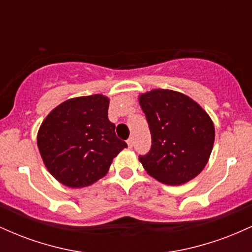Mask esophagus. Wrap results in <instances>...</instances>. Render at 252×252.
<instances>
[{"label": "esophagus", "mask_w": 252, "mask_h": 252, "mask_svg": "<svg viewBox=\"0 0 252 252\" xmlns=\"http://www.w3.org/2000/svg\"><path fill=\"white\" fill-rule=\"evenodd\" d=\"M126 144H128L129 148H132V146H134V141H132V138L130 137L128 141H126Z\"/></svg>", "instance_id": "1"}]
</instances>
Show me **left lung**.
Here are the masks:
<instances>
[{"label": "left lung", "instance_id": "1", "mask_svg": "<svg viewBox=\"0 0 252 252\" xmlns=\"http://www.w3.org/2000/svg\"><path fill=\"white\" fill-rule=\"evenodd\" d=\"M152 134V148L138 160L150 176L178 186L194 179L206 163L215 143V124L192 98L154 89L138 97Z\"/></svg>", "mask_w": 252, "mask_h": 252}]
</instances>
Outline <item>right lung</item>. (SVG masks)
I'll use <instances>...</instances> for the list:
<instances>
[{
    "label": "right lung",
    "instance_id": "1",
    "mask_svg": "<svg viewBox=\"0 0 252 252\" xmlns=\"http://www.w3.org/2000/svg\"><path fill=\"white\" fill-rule=\"evenodd\" d=\"M103 94L71 98L54 108L37 131V148L46 168L71 189L90 186L106 175L126 143L108 118Z\"/></svg>",
    "mask_w": 252,
    "mask_h": 252
}]
</instances>
